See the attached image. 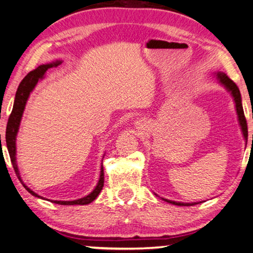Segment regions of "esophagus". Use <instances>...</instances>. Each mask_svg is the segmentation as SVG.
Here are the masks:
<instances>
[{"label":"esophagus","mask_w":253,"mask_h":253,"mask_svg":"<svg viewBox=\"0 0 253 253\" xmlns=\"http://www.w3.org/2000/svg\"><path fill=\"white\" fill-rule=\"evenodd\" d=\"M135 124H136V125H137V126H139V123H138V122H137V123H135Z\"/></svg>","instance_id":"1"}]
</instances>
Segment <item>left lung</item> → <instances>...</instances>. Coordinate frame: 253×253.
I'll use <instances>...</instances> for the list:
<instances>
[{
  "mask_svg": "<svg viewBox=\"0 0 253 253\" xmlns=\"http://www.w3.org/2000/svg\"><path fill=\"white\" fill-rule=\"evenodd\" d=\"M214 77L217 78V81L219 82L220 85H223L224 87L227 89V92L231 93L233 100H234V102H235V110H236V114H237V119H239L241 130H242L243 137H244V139H246V142H248V125H247L246 117H244V111H243V107H242V97H241V93H240L239 87H237L235 83L233 82L232 79L229 78L225 73L218 71V73H214ZM161 199L165 200L166 202L171 203V205H175V206H186V207H188V206L199 205V202L187 203V202L171 201V200H167V199H164V198H161ZM200 203H201V202H200Z\"/></svg>",
  "mask_w": 253,
  "mask_h": 253,
  "instance_id": "1",
  "label": "left lung"
}]
</instances>
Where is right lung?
<instances>
[{"label":"right lung","instance_id":"1","mask_svg":"<svg viewBox=\"0 0 253 253\" xmlns=\"http://www.w3.org/2000/svg\"><path fill=\"white\" fill-rule=\"evenodd\" d=\"M60 63H61V61H60V60H56V61H54V62L39 66L36 68V69L30 71L27 76L22 79L21 83L18 86L16 97H14L12 112H11V115L9 117V120H7L6 131H5L6 148H7V151H9L11 163H12L13 169H14V171H16L19 180H20L22 185H24V187L29 192L30 194L34 195V197H36V198H40V199H44V198L41 197V195H39L37 193H35L34 191L30 190V188L27 185H26L24 182H22V179L20 177V172H19V169H18V165H17L16 139H17L19 126H20L22 114H24L26 103H27V100H28V97L30 95V93H32L33 89L35 88L37 83H39L40 81H42V79L44 78L45 74H46V70L48 69V68L56 67V66H59ZM103 184H104V172H103V166L101 165L99 182H97L95 188H94V190L90 192L88 195H86V197L82 198V199H78V200H73V201H58V200H51V202L56 203V205H62V206H74V205L84 206V205H88V203L93 202L94 200L97 198V195L100 194L101 190H102ZM44 200H46V199H44ZM48 201H50V200H48Z\"/></svg>","mask_w":253,"mask_h":253}]
</instances>
